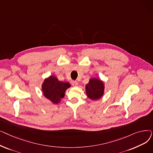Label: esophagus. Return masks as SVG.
Returning <instances> with one entry per match:
<instances>
[{"mask_svg":"<svg viewBox=\"0 0 153 153\" xmlns=\"http://www.w3.org/2000/svg\"><path fill=\"white\" fill-rule=\"evenodd\" d=\"M71 84L72 86L74 87H77L78 85V82L76 81H71Z\"/></svg>","mask_w":153,"mask_h":153,"instance_id":"obj_1","label":"esophagus"}]
</instances>
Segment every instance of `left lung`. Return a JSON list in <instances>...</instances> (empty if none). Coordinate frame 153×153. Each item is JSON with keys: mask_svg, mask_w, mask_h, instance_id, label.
I'll return each instance as SVG.
<instances>
[{"mask_svg": "<svg viewBox=\"0 0 153 153\" xmlns=\"http://www.w3.org/2000/svg\"><path fill=\"white\" fill-rule=\"evenodd\" d=\"M85 93L88 97L92 100L100 99L104 94L105 85L101 79L92 77L85 85Z\"/></svg>", "mask_w": 153, "mask_h": 153, "instance_id": "1", "label": "left lung"}]
</instances>
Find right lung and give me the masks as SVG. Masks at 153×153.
I'll list each match as a JSON object with an SVG mask.
<instances>
[{"label":"right lung","instance_id":"1","mask_svg":"<svg viewBox=\"0 0 153 153\" xmlns=\"http://www.w3.org/2000/svg\"><path fill=\"white\" fill-rule=\"evenodd\" d=\"M71 87L69 82L60 81L58 78L50 76L45 78L42 85L44 97L53 104H58L65 95V92Z\"/></svg>","mask_w":153,"mask_h":153}]
</instances>
